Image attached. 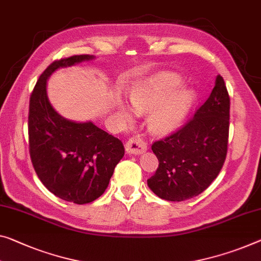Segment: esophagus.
<instances>
[{"mask_svg":"<svg viewBox=\"0 0 261 261\" xmlns=\"http://www.w3.org/2000/svg\"><path fill=\"white\" fill-rule=\"evenodd\" d=\"M127 154H133V155H140L143 151L147 150V144L141 139L132 138L128 140L125 144Z\"/></svg>","mask_w":261,"mask_h":261,"instance_id":"34e87169","label":"esophagus"}]
</instances>
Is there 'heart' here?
Segmentation results:
<instances>
[{
	"label": "heart",
	"mask_w": 261,
	"mask_h": 261,
	"mask_svg": "<svg viewBox=\"0 0 261 261\" xmlns=\"http://www.w3.org/2000/svg\"><path fill=\"white\" fill-rule=\"evenodd\" d=\"M182 79L172 72H162L132 86L128 100L136 114H148V127L155 134L168 133L181 123L195 101V91L179 87ZM115 108L127 120L134 119L130 108L118 99Z\"/></svg>",
	"instance_id": "obj_1"
}]
</instances>
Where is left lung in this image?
<instances>
[{
  "label": "left lung",
  "mask_w": 261,
  "mask_h": 261,
  "mask_svg": "<svg viewBox=\"0 0 261 261\" xmlns=\"http://www.w3.org/2000/svg\"><path fill=\"white\" fill-rule=\"evenodd\" d=\"M230 97L220 74L210 97L190 121L151 146L159 160L155 175L147 179L149 189L170 202L190 199L217 177L227 151Z\"/></svg>",
  "instance_id": "1"
}]
</instances>
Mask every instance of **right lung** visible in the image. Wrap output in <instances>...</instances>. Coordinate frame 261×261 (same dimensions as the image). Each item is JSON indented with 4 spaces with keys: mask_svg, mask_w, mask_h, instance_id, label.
I'll use <instances>...</instances> for the list:
<instances>
[{
    "mask_svg": "<svg viewBox=\"0 0 261 261\" xmlns=\"http://www.w3.org/2000/svg\"><path fill=\"white\" fill-rule=\"evenodd\" d=\"M94 58L79 55L54 62L41 74L30 97L29 146L36 174L55 196L75 204L91 203L105 192L125 148L92 121L62 117L51 105L46 85L57 70Z\"/></svg>",
    "mask_w": 261,
    "mask_h": 261,
    "instance_id": "add662e5",
    "label": "right lung"
}]
</instances>
